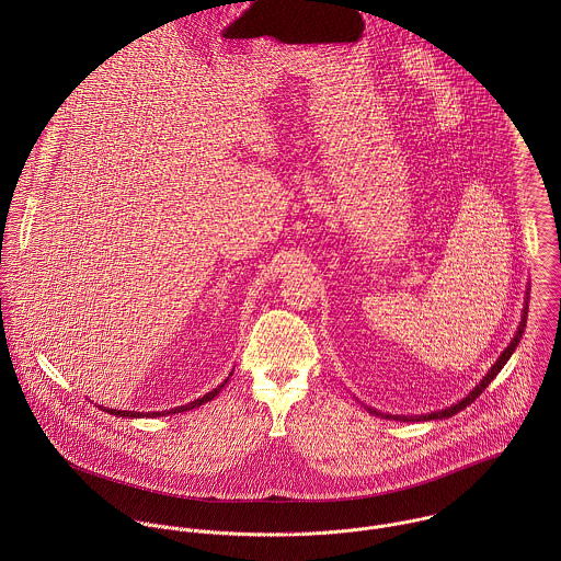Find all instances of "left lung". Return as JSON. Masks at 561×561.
I'll return each mask as SVG.
<instances>
[{
  "label": "left lung",
  "instance_id": "1",
  "mask_svg": "<svg viewBox=\"0 0 561 561\" xmlns=\"http://www.w3.org/2000/svg\"><path fill=\"white\" fill-rule=\"evenodd\" d=\"M525 325H527V307H525V311H523V320H520V325H518V330H516V334H514V339L510 341V345L503 350V354L496 358V363L490 367V371L481 378L480 385L465 398L462 401H458V403H454V405H449V408H445V410H436V412H430V414H419V416H403V414H382V412H378V410H371L369 408V412L371 414H378V416H385V419H396V421H432V419H447V416H454V414H458L460 410H465L471 401L478 400L481 393H483V389L496 378V374L503 369V365L510 360V356L514 354V350H516V345L520 343V339H523V332H525Z\"/></svg>",
  "mask_w": 561,
  "mask_h": 561
}]
</instances>
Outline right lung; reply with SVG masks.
I'll use <instances>...</instances> for the list:
<instances>
[{
    "instance_id": "right-lung-1",
    "label": "right lung",
    "mask_w": 561,
    "mask_h": 561,
    "mask_svg": "<svg viewBox=\"0 0 561 561\" xmlns=\"http://www.w3.org/2000/svg\"><path fill=\"white\" fill-rule=\"evenodd\" d=\"M233 376V374H231ZM227 382V380H225ZM225 382L218 387V389H214L211 393H207V396H203V398H198V400L190 401V403H185V405H179V408H174V410H170V412H185V410H192V408H196V405H203L205 401L214 400L220 391H222V387H225ZM105 412H110V414H116V416H142L140 412H129V410H114V408H107ZM163 414H168L165 410L163 412H153V416H163ZM147 416H151V414H147Z\"/></svg>"
}]
</instances>
